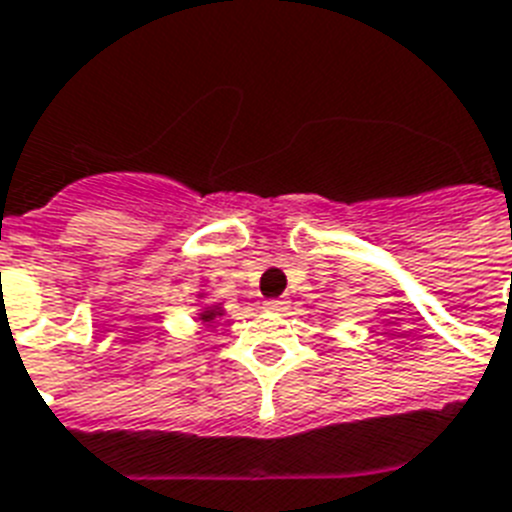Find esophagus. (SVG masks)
Segmentation results:
<instances>
[{
    "label": "esophagus",
    "mask_w": 512,
    "mask_h": 512,
    "mask_svg": "<svg viewBox=\"0 0 512 512\" xmlns=\"http://www.w3.org/2000/svg\"><path fill=\"white\" fill-rule=\"evenodd\" d=\"M263 307L268 313H286V310H289V302H286V299H265Z\"/></svg>",
    "instance_id": "obj_1"
}]
</instances>
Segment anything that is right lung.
Masks as SVG:
<instances>
[{"label": "right lung", "mask_w": 512, "mask_h": 512, "mask_svg": "<svg viewBox=\"0 0 512 512\" xmlns=\"http://www.w3.org/2000/svg\"><path fill=\"white\" fill-rule=\"evenodd\" d=\"M199 299H205V292H199L197 294ZM226 315V307L223 305H205V307H199V313H197V323H202V326H213L218 318H223Z\"/></svg>", "instance_id": "right-lung-1"}]
</instances>
